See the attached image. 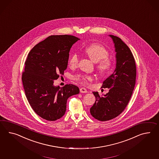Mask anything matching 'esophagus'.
<instances>
[{
    "mask_svg": "<svg viewBox=\"0 0 159 159\" xmlns=\"http://www.w3.org/2000/svg\"><path fill=\"white\" fill-rule=\"evenodd\" d=\"M80 91L81 93H87V91L85 89V88H81L80 89Z\"/></svg>",
    "mask_w": 159,
    "mask_h": 159,
    "instance_id": "esophagus-1",
    "label": "esophagus"
}]
</instances>
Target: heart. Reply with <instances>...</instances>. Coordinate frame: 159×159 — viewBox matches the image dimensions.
<instances>
[{
  "mask_svg": "<svg viewBox=\"0 0 159 159\" xmlns=\"http://www.w3.org/2000/svg\"><path fill=\"white\" fill-rule=\"evenodd\" d=\"M85 53L94 62H97V68L101 74H105L112 68V61L107 57L108 51L100 44L95 43L85 48ZM79 62V54L77 52L72 54L69 60V65L71 68L78 66ZM75 80L81 84H88L93 79V76L89 75H78L75 77Z\"/></svg>",
  "mask_w": 159,
  "mask_h": 159,
  "instance_id": "b5f03b06",
  "label": "heart"
}]
</instances>
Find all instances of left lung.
Instances as JSON below:
<instances>
[{
  "label": "left lung",
  "instance_id": "8db88e82",
  "mask_svg": "<svg viewBox=\"0 0 159 159\" xmlns=\"http://www.w3.org/2000/svg\"><path fill=\"white\" fill-rule=\"evenodd\" d=\"M114 43L116 67L103 82L102 88H108V93L100 96L93 92L96 101L90 108L91 116L101 121L110 120L123 112L130 101L136 84V63L132 52L122 39L109 35Z\"/></svg>",
  "mask_w": 159,
  "mask_h": 159
}]
</instances>
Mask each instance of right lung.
Returning <instances> with one entry per match:
<instances>
[{"mask_svg": "<svg viewBox=\"0 0 159 159\" xmlns=\"http://www.w3.org/2000/svg\"><path fill=\"white\" fill-rule=\"evenodd\" d=\"M80 39L73 35H51L33 47L25 61L22 80L27 101L43 119L54 121L66 112L70 97L79 93L74 84L60 88L54 80L64 75L70 49Z\"/></svg>", "mask_w": 159, "mask_h": 159, "instance_id": "obj_1", "label": "right lung"}]
</instances>
